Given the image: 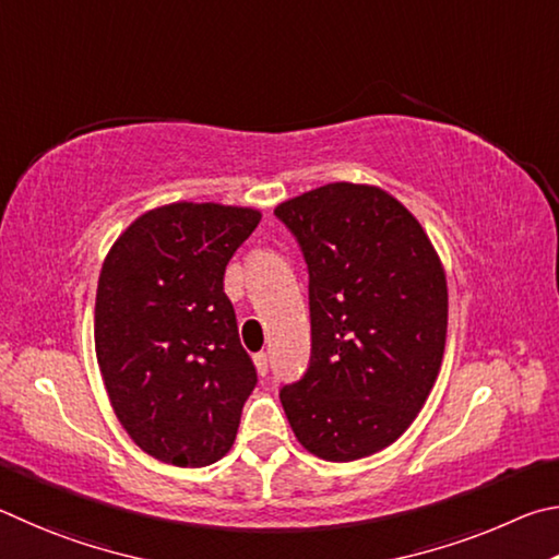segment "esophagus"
Segmentation results:
<instances>
[{"label": "esophagus", "instance_id": "esophagus-1", "mask_svg": "<svg viewBox=\"0 0 559 559\" xmlns=\"http://www.w3.org/2000/svg\"><path fill=\"white\" fill-rule=\"evenodd\" d=\"M254 366H258L260 376H267V370H270V356L264 354V350H260V354L254 356Z\"/></svg>", "mask_w": 559, "mask_h": 559}]
</instances>
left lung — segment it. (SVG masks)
Instances as JSON below:
<instances>
[{"instance_id":"8db88e82","label":"left lung","mask_w":559,"mask_h":559,"mask_svg":"<svg viewBox=\"0 0 559 559\" xmlns=\"http://www.w3.org/2000/svg\"><path fill=\"white\" fill-rule=\"evenodd\" d=\"M309 270L311 358L280 390L301 447L354 462L393 444L432 390L447 280L423 225L376 186L326 183L280 203Z\"/></svg>"}]
</instances>
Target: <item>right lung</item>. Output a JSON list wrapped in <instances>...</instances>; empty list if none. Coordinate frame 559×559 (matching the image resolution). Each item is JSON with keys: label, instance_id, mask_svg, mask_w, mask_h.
Segmentation results:
<instances>
[{"label": "right lung", "instance_id": "add662e5", "mask_svg": "<svg viewBox=\"0 0 559 559\" xmlns=\"http://www.w3.org/2000/svg\"><path fill=\"white\" fill-rule=\"evenodd\" d=\"M258 223V211L238 205H162L103 262L97 364L117 419L159 462L209 466L238 435L258 370L240 346L223 274Z\"/></svg>", "mask_w": 559, "mask_h": 559}]
</instances>
